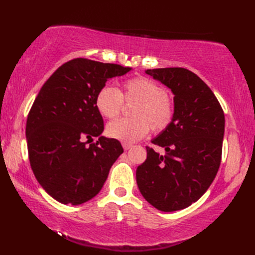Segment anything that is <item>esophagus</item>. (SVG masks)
<instances>
[{
    "instance_id": "esophagus-1",
    "label": "esophagus",
    "mask_w": 255,
    "mask_h": 255,
    "mask_svg": "<svg viewBox=\"0 0 255 255\" xmlns=\"http://www.w3.org/2000/svg\"><path fill=\"white\" fill-rule=\"evenodd\" d=\"M132 147V144H128V143H123V148L126 149V150H128V149H129Z\"/></svg>"
}]
</instances>
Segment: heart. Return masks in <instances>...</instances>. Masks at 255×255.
<instances>
[{
  "label": "heart",
  "mask_w": 255,
  "mask_h": 255,
  "mask_svg": "<svg viewBox=\"0 0 255 255\" xmlns=\"http://www.w3.org/2000/svg\"><path fill=\"white\" fill-rule=\"evenodd\" d=\"M124 103L133 105L132 119H120L107 128L108 135L123 143H135L154 133L166 131L174 121L176 105L165 88L150 78L138 76L123 82L121 90L111 86L102 87L96 97L98 111L107 119L120 116Z\"/></svg>",
  "instance_id": "b5f03b06"
}]
</instances>
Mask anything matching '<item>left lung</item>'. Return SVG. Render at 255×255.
Returning <instances> with one entry per match:
<instances>
[{
    "label": "left lung",
    "instance_id": "left-lung-1",
    "mask_svg": "<svg viewBox=\"0 0 255 255\" xmlns=\"http://www.w3.org/2000/svg\"><path fill=\"white\" fill-rule=\"evenodd\" d=\"M146 74L175 95L174 121L146 146L147 157L136 169L142 196L160 211L189 207L209 188L219 169L225 113L214 92L193 71L179 67L147 69Z\"/></svg>",
    "mask_w": 255,
    "mask_h": 255
}]
</instances>
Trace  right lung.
<instances>
[{
    "label": "right lung",
    "instance_id": "1",
    "mask_svg": "<svg viewBox=\"0 0 255 255\" xmlns=\"http://www.w3.org/2000/svg\"><path fill=\"white\" fill-rule=\"evenodd\" d=\"M131 70L87 58L65 62L41 87L26 122L28 157L46 193L65 205H80L99 194L123 153L105 128L96 107L98 91L110 78Z\"/></svg>",
    "mask_w": 255,
    "mask_h": 255
}]
</instances>
